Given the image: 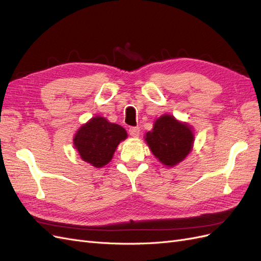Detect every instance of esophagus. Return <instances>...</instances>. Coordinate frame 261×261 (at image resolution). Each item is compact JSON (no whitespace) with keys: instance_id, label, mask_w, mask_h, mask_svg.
I'll return each mask as SVG.
<instances>
[{"instance_id":"esophagus-1","label":"esophagus","mask_w":261,"mask_h":261,"mask_svg":"<svg viewBox=\"0 0 261 261\" xmlns=\"http://www.w3.org/2000/svg\"><path fill=\"white\" fill-rule=\"evenodd\" d=\"M129 132V135L133 136V137H138L139 136V133H140V129L139 127H130L128 129Z\"/></svg>"}]
</instances>
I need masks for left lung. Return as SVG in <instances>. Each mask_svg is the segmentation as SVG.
Here are the masks:
<instances>
[{
  "label": "left lung",
  "mask_w": 261,
  "mask_h": 261,
  "mask_svg": "<svg viewBox=\"0 0 261 261\" xmlns=\"http://www.w3.org/2000/svg\"><path fill=\"white\" fill-rule=\"evenodd\" d=\"M146 141L161 163L174 167L192 150L194 135L187 124L165 114L158 118L153 129L146 134Z\"/></svg>",
  "instance_id": "left-lung-1"
}]
</instances>
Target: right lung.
Returning a JSON list of instances; mask_svg holds the SVG:
<instances>
[{
    "label": "right lung",
    "mask_w": 261,
    "mask_h": 261,
    "mask_svg": "<svg viewBox=\"0 0 261 261\" xmlns=\"http://www.w3.org/2000/svg\"><path fill=\"white\" fill-rule=\"evenodd\" d=\"M126 137L122 126L96 116L76 133L74 145L84 161L101 168L111 161L117 145Z\"/></svg>",
    "instance_id": "obj_1"
}]
</instances>
